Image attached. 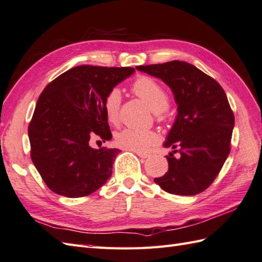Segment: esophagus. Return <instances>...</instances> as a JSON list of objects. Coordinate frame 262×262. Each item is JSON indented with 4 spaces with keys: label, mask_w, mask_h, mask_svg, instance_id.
Instances as JSON below:
<instances>
[{
    "label": "esophagus",
    "mask_w": 262,
    "mask_h": 262,
    "mask_svg": "<svg viewBox=\"0 0 262 262\" xmlns=\"http://www.w3.org/2000/svg\"><path fill=\"white\" fill-rule=\"evenodd\" d=\"M136 154H137V156H139L140 158H147V157H149V154H147V152H143V151H136Z\"/></svg>",
    "instance_id": "esophagus-1"
}]
</instances>
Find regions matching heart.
<instances>
[{
    "mask_svg": "<svg viewBox=\"0 0 262 262\" xmlns=\"http://www.w3.org/2000/svg\"><path fill=\"white\" fill-rule=\"evenodd\" d=\"M132 90L136 96L148 105L152 112L157 114L165 112L169 105V95L156 79L149 76H139L132 85ZM103 108L106 120L115 125L119 120L120 111V92L117 89L107 94ZM159 135L152 130H136L126 128L115 134L114 143L119 148L130 151H146L149 147L156 145Z\"/></svg>",
    "mask_w": 262,
    "mask_h": 262,
    "instance_id": "heart-1",
    "label": "heart"
}]
</instances>
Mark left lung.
Returning <instances> with one entry per match:
<instances>
[{
  "label": "left lung",
  "instance_id": "8db88e82",
  "mask_svg": "<svg viewBox=\"0 0 262 262\" xmlns=\"http://www.w3.org/2000/svg\"><path fill=\"white\" fill-rule=\"evenodd\" d=\"M136 69L168 85L178 105L164 144L173 149L166 156L168 171L154 180L172 195H197L212 184L230 152L234 116L226 93L216 79L187 62ZM176 152L177 159L173 156Z\"/></svg>",
  "mask_w": 262,
  "mask_h": 262
}]
</instances>
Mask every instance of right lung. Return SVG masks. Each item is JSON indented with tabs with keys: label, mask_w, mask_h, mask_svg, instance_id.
<instances>
[{
	"label": "right lung",
	"mask_w": 262,
	"mask_h": 262,
	"mask_svg": "<svg viewBox=\"0 0 262 262\" xmlns=\"http://www.w3.org/2000/svg\"><path fill=\"white\" fill-rule=\"evenodd\" d=\"M133 67L80 65L61 74L38 97L29 125L31 159L57 195L89 196L112 176L117 148H92L90 139L110 140L103 103Z\"/></svg>",
	"instance_id": "obj_1"
}]
</instances>
